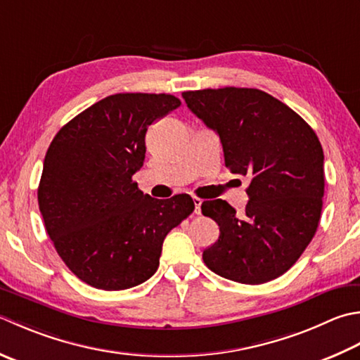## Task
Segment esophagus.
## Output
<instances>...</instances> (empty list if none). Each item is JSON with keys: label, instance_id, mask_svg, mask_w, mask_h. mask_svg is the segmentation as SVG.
I'll list each match as a JSON object with an SVG mask.
<instances>
[{"label": "esophagus", "instance_id": "obj_1", "mask_svg": "<svg viewBox=\"0 0 360 360\" xmlns=\"http://www.w3.org/2000/svg\"><path fill=\"white\" fill-rule=\"evenodd\" d=\"M193 204H195V214H200L201 212V204H202V200L200 198H193Z\"/></svg>", "mask_w": 360, "mask_h": 360}]
</instances>
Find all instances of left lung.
I'll return each mask as SVG.
<instances>
[{
  "label": "left lung",
  "mask_w": 360,
  "mask_h": 360,
  "mask_svg": "<svg viewBox=\"0 0 360 360\" xmlns=\"http://www.w3.org/2000/svg\"><path fill=\"white\" fill-rule=\"evenodd\" d=\"M187 108L221 140L224 164L248 176L243 215L223 200L204 201L202 215L220 237L202 251L218 276L264 284L297 262L320 223L325 170L323 148L297 112L257 89L184 91Z\"/></svg>",
  "instance_id": "1"
}]
</instances>
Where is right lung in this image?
Returning <instances> with one entry per match:
<instances>
[{
    "label": "right lung",
    "instance_id": "1",
    "mask_svg": "<svg viewBox=\"0 0 360 360\" xmlns=\"http://www.w3.org/2000/svg\"><path fill=\"white\" fill-rule=\"evenodd\" d=\"M167 94H117L62 126L37 190L45 228L82 283L124 290L156 273L168 232L193 212L187 193L158 200L132 174L145 160L148 126L179 108Z\"/></svg>",
    "mask_w": 360,
    "mask_h": 360
}]
</instances>
